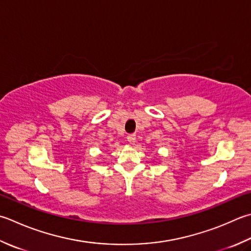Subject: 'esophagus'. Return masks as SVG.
<instances>
[{"instance_id": "esophagus-1", "label": "esophagus", "mask_w": 251, "mask_h": 251, "mask_svg": "<svg viewBox=\"0 0 251 251\" xmlns=\"http://www.w3.org/2000/svg\"><path fill=\"white\" fill-rule=\"evenodd\" d=\"M127 141L129 142V145H135V142H136V135L131 134V135L127 136Z\"/></svg>"}]
</instances>
